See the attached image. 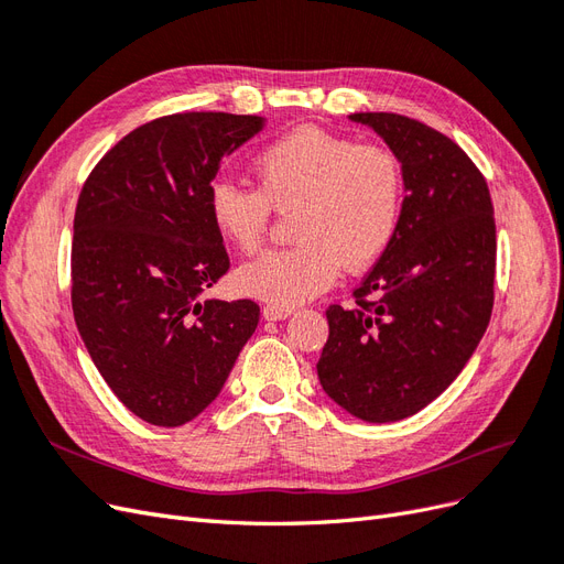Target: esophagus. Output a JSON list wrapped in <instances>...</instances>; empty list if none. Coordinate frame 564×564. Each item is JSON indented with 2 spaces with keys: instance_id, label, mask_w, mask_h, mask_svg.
<instances>
[{
  "instance_id": "34e87169",
  "label": "esophagus",
  "mask_w": 564,
  "mask_h": 564,
  "mask_svg": "<svg viewBox=\"0 0 564 564\" xmlns=\"http://www.w3.org/2000/svg\"><path fill=\"white\" fill-rule=\"evenodd\" d=\"M292 313H294L292 305H275V303L263 305V317H265V319H272V322L284 319V317H289Z\"/></svg>"
}]
</instances>
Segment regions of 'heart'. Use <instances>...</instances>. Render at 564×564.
Returning a JSON list of instances; mask_svg holds the SVG:
<instances>
[{"label": "heart", "mask_w": 564, "mask_h": 564, "mask_svg": "<svg viewBox=\"0 0 564 564\" xmlns=\"http://www.w3.org/2000/svg\"><path fill=\"white\" fill-rule=\"evenodd\" d=\"M256 187L218 181L209 214L237 251L265 245L272 212L289 215L294 245L268 251L237 270V286L253 299L296 305L348 272L377 263L395 240L404 204L400 158L383 143L301 127L253 158Z\"/></svg>", "instance_id": "b5f03b06"}]
</instances>
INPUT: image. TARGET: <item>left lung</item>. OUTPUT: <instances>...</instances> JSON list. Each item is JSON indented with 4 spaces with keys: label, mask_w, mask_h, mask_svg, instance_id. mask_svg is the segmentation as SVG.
I'll return each instance as SVG.
<instances>
[{
    "label": "left lung",
    "mask_w": 564,
    "mask_h": 564,
    "mask_svg": "<svg viewBox=\"0 0 564 564\" xmlns=\"http://www.w3.org/2000/svg\"><path fill=\"white\" fill-rule=\"evenodd\" d=\"M402 162L395 240L355 305L327 308L317 377L327 395L369 423L412 416L458 377L494 308L497 226L480 169L445 133L395 112H355Z\"/></svg>",
    "instance_id": "left-lung-1"
}]
</instances>
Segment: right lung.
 I'll return each instance as SVG.
<instances>
[{"label": "right lung", "mask_w": 564, "mask_h": 564, "mask_svg": "<svg viewBox=\"0 0 564 564\" xmlns=\"http://www.w3.org/2000/svg\"><path fill=\"white\" fill-rule=\"evenodd\" d=\"M261 127L259 115H164L115 143L82 185L77 329L119 402L152 425L176 429L204 412L259 324L251 299L197 296L230 270L212 181Z\"/></svg>", "instance_id": "right-lung-1"}]
</instances>
